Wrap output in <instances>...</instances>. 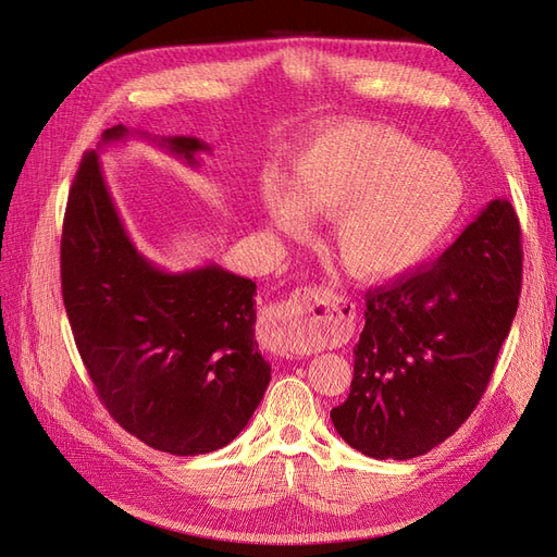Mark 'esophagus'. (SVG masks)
Returning <instances> with one entry per match:
<instances>
[{"label": "esophagus", "mask_w": 557, "mask_h": 557, "mask_svg": "<svg viewBox=\"0 0 557 557\" xmlns=\"http://www.w3.org/2000/svg\"><path fill=\"white\" fill-rule=\"evenodd\" d=\"M352 320V305L323 285L299 288L269 315L274 350L283 358L309 356L318 342L342 334Z\"/></svg>", "instance_id": "34e87169"}]
</instances>
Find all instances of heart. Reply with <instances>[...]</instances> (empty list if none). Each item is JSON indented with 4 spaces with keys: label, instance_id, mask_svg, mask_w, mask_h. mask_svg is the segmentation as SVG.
Masks as SVG:
<instances>
[{
    "label": "heart",
    "instance_id": "obj_1",
    "mask_svg": "<svg viewBox=\"0 0 557 557\" xmlns=\"http://www.w3.org/2000/svg\"><path fill=\"white\" fill-rule=\"evenodd\" d=\"M274 225L301 232L309 213L334 218V248L352 274L409 272L444 242L462 213L467 181L448 156L381 125H342L293 162V193L264 183Z\"/></svg>",
    "mask_w": 557,
    "mask_h": 557
}]
</instances>
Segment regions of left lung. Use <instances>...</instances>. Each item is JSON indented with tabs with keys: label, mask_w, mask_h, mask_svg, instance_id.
I'll return each mask as SVG.
<instances>
[{
	"label": "left lung",
	"mask_w": 557,
	"mask_h": 557,
	"mask_svg": "<svg viewBox=\"0 0 557 557\" xmlns=\"http://www.w3.org/2000/svg\"><path fill=\"white\" fill-rule=\"evenodd\" d=\"M522 281L518 215L493 199L444 256L367 293L350 393L330 418L376 460H411L476 409L509 336Z\"/></svg>",
	"instance_id": "left-lung-1"
}]
</instances>
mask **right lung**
<instances>
[{
	"label": "right lung",
	"mask_w": 557,
	"mask_h": 557,
	"mask_svg": "<svg viewBox=\"0 0 557 557\" xmlns=\"http://www.w3.org/2000/svg\"><path fill=\"white\" fill-rule=\"evenodd\" d=\"M129 134L115 125L102 144ZM153 144L190 166L211 150L195 137ZM60 267L76 348L117 425L172 455L218 450L248 425L272 379L256 342V283L218 264L172 274L146 260L97 150L83 156L66 199Z\"/></svg>",
	"instance_id": "right-lung-1"
}]
</instances>
